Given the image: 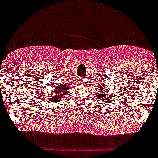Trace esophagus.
I'll list each match as a JSON object with an SVG mask.
<instances>
[{"mask_svg": "<svg viewBox=\"0 0 158 158\" xmlns=\"http://www.w3.org/2000/svg\"><path fill=\"white\" fill-rule=\"evenodd\" d=\"M79 82H80V83H85V78H82V77H80L79 78Z\"/></svg>", "mask_w": 158, "mask_h": 158, "instance_id": "1", "label": "esophagus"}]
</instances>
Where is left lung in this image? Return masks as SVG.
Wrapping results in <instances>:
<instances>
[{"mask_svg":"<svg viewBox=\"0 0 158 158\" xmlns=\"http://www.w3.org/2000/svg\"><path fill=\"white\" fill-rule=\"evenodd\" d=\"M108 87L106 88L104 87H100L99 88V92L97 93V97H98L99 100H104V102H108L110 101V95H111V92H109L108 90Z\"/></svg>","mask_w":158,"mask_h":158,"instance_id":"left-lung-1","label":"left lung"}]
</instances>
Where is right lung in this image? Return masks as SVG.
<instances>
[{
	"label": "right lung",
	"mask_w": 158,
	"mask_h": 158,
	"mask_svg": "<svg viewBox=\"0 0 158 158\" xmlns=\"http://www.w3.org/2000/svg\"><path fill=\"white\" fill-rule=\"evenodd\" d=\"M68 85H60L54 88V92L52 93V96H51V103H58L60 99L63 97L66 90H68Z\"/></svg>",
	"instance_id": "add662e5"
}]
</instances>
